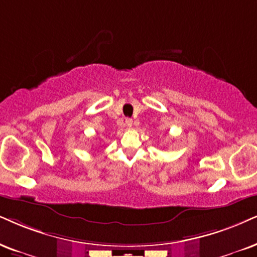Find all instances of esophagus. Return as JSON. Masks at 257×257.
Segmentation results:
<instances>
[{
	"label": "esophagus",
	"mask_w": 257,
	"mask_h": 257,
	"mask_svg": "<svg viewBox=\"0 0 257 257\" xmlns=\"http://www.w3.org/2000/svg\"><path fill=\"white\" fill-rule=\"evenodd\" d=\"M125 124H126V126H129V128H131V126L133 125V119L132 118H125Z\"/></svg>",
	"instance_id": "obj_1"
}]
</instances>
